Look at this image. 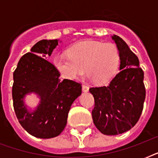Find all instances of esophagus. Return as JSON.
<instances>
[{
  "label": "esophagus",
  "mask_w": 158,
  "mask_h": 158,
  "mask_svg": "<svg viewBox=\"0 0 158 158\" xmlns=\"http://www.w3.org/2000/svg\"><path fill=\"white\" fill-rule=\"evenodd\" d=\"M89 87L87 86V85H83L82 86V90H83V92H84V93H88L89 92Z\"/></svg>",
  "instance_id": "esophagus-1"
}]
</instances>
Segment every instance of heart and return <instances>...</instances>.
<instances>
[{"label": "heart", "mask_w": 158, "mask_h": 158, "mask_svg": "<svg viewBox=\"0 0 158 158\" xmlns=\"http://www.w3.org/2000/svg\"><path fill=\"white\" fill-rule=\"evenodd\" d=\"M120 61V52L114 43L89 41L71 47L68 56H56L53 64L65 79H77L86 69L89 79L104 84L115 76Z\"/></svg>", "instance_id": "heart-1"}]
</instances>
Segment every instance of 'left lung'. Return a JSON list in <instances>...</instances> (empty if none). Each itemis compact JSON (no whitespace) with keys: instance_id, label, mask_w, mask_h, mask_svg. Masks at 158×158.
Segmentation results:
<instances>
[{"instance_id":"obj_1","label":"left lung","mask_w":158,"mask_h":158,"mask_svg":"<svg viewBox=\"0 0 158 158\" xmlns=\"http://www.w3.org/2000/svg\"><path fill=\"white\" fill-rule=\"evenodd\" d=\"M120 56V71L108 86L91 88L95 106L92 116L95 126L103 135H116L130 130L139 119L145 100L143 78L137 56L125 41L111 36Z\"/></svg>"}]
</instances>
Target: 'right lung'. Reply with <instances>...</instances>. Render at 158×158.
<instances>
[{
    "label": "right lung",
    "mask_w": 158,
    "mask_h": 158,
    "mask_svg": "<svg viewBox=\"0 0 158 158\" xmlns=\"http://www.w3.org/2000/svg\"><path fill=\"white\" fill-rule=\"evenodd\" d=\"M59 40L43 39L31 48L18 62L13 74L14 109L24 130L34 137L51 139L63 131L68 113L74 101L81 95V84L73 80L60 79V73L48 61ZM36 94L40 101L32 110L24 99Z\"/></svg>",
    "instance_id": "1"
}]
</instances>
